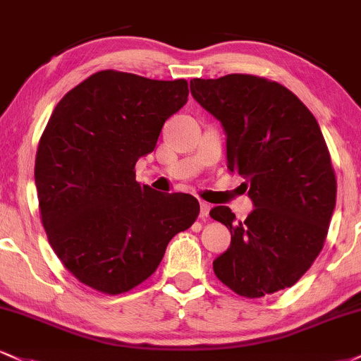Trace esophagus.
<instances>
[{
    "mask_svg": "<svg viewBox=\"0 0 361 361\" xmlns=\"http://www.w3.org/2000/svg\"><path fill=\"white\" fill-rule=\"evenodd\" d=\"M208 212H210V205L205 202H200V216H202V219H207Z\"/></svg>",
    "mask_w": 361,
    "mask_h": 361,
    "instance_id": "obj_1",
    "label": "esophagus"
}]
</instances>
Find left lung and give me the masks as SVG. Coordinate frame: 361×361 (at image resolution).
I'll return each mask as SVG.
<instances>
[{
	"instance_id": "left-lung-1",
	"label": "left lung",
	"mask_w": 361,
	"mask_h": 361,
	"mask_svg": "<svg viewBox=\"0 0 361 361\" xmlns=\"http://www.w3.org/2000/svg\"><path fill=\"white\" fill-rule=\"evenodd\" d=\"M190 89L227 136V168L254 203L245 220L228 207L210 216L230 230L215 276L238 296L262 298L301 279L323 249L336 205V178L318 121L284 85L230 73Z\"/></svg>"
}]
</instances>
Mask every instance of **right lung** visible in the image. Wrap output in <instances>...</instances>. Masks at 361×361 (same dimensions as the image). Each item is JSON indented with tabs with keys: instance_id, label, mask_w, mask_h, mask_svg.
<instances>
[{
	"instance_id": "1",
	"label": "right lung",
	"mask_w": 361,
	"mask_h": 361,
	"mask_svg": "<svg viewBox=\"0 0 361 361\" xmlns=\"http://www.w3.org/2000/svg\"><path fill=\"white\" fill-rule=\"evenodd\" d=\"M186 101L183 79L101 71L51 112L35 159L42 224L56 257L89 288H136L158 269L168 242L197 220V198L139 185L134 171Z\"/></svg>"
}]
</instances>
